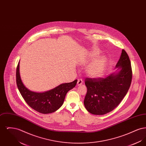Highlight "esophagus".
I'll return each instance as SVG.
<instances>
[{
	"instance_id": "1",
	"label": "esophagus",
	"mask_w": 146,
	"mask_h": 146,
	"mask_svg": "<svg viewBox=\"0 0 146 146\" xmlns=\"http://www.w3.org/2000/svg\"><path fill=\"white\" fill-rule=\"evenodd\" d=\"M83 83V80L82 79H78V82H77V85L79 86L81 85Z\"/></svg>"
}]
</instances>
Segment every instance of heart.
Segmentation results:
<instances>
[{"mask_svg": "<svg viewBox=\"0 0 146 146\" xmlns=\"http://www.w3.org/2000/svg\"><path fill=\"white\" fill-rule=\"evenodd\" d=\"M100 54L97 49L93 50L88 54L85 60V64H88L92 60ZM107 65V59L105 56H100L91 63L86 68L85 73L87 76L92 79L98 78L102 76L106 71Z\"/></svg>", "mask_w": 146, "mask_h": 146, "instance_id": "1", "label": "heart"}]
</instances>
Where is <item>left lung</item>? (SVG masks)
Here are the masks:
<instances>
[{
	"label": "left lung",
	"mask_w": 146,
	"mask_h": 146,
	"mask_svg": "<svg viewBox=\"0 0 146 146\" xmlns=\"http://www.w3.org/2000/svg\"><path fill=\"white\" fill-rule=\"evenodd\" d=\"M116 71L105 78L85 80L87 93L84 104L89 112L104 115L115 109L125 97L132 79L131 62L124 50L115 66Z\"/></svg>",
	"instance_id": "obj_1"
}]
</instances>
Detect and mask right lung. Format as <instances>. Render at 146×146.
<instances>
[{
	"instance_id": "right-lung-1",
	"label": "right lung",
	"mask_w": 146,
	"mask_h": 146,
	"mask_svg": "<svg viewBox=\"0 0 146 146\" xmlns=\"http://www.w3.org/2000/svg\"><path fill=\"white\" fill-rule=\"evenodd\" d=\"M77 80L62 83L55 88L42 92L29 90L23 84L20 73V61L16 69V83L18 89L26 103L34 110L49 114L58 110L64 102L67 93L76 85Z\"/></svg>"
}]
</instances>
